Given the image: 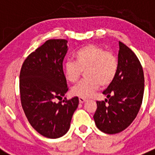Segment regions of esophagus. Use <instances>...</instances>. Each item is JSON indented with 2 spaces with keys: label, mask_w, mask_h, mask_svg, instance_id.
<instances>
[{
  "label": "esophagus",
  "mask_w": 155,
  "mask_h": 155,
  "mask_svg": "<svg viewBox=\"0 0 155 155\" xmlns=\"http://www.w3.org/2000/svg\"><path fill=\"white\" fill-rule=\"evenodd\" d=\"M85 101H86V98H82V97H80V98H79V102H80L81 103H83V102H84Z\"/></svg>",
  "instance_id": "1"
}]
</instances>
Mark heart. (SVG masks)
I'll use <instances>...</instances> for the list:
<instances>
[{"label":"heart","mask_w":155,"mask_h":155,"mask_svg":"<svg viewBox=\"0 0 155 155\" xmlns=\"http://www.w3.org/2000/svg\"><path fill=\"white\" fill-rule=\"evenodd\" d=\"M73 61L64 64V74L67 81L74 83L82 71L86 78L79 81L71 89L74 95L88 98L99 87L112 83L118 71V61L112 52L105 51L97 45L88 44L74 53Z\"/></svg>","instance_id":"1"}]
</instances>
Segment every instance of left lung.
<instances>
[{
  "label": "left lung",
  "mask_w": 155,
  "mask_h": 155,
  "mask_svg": "<svg viewBox=\"0 0 155 155\" xmlns=\"http://www.w3.org/2000/svg\"><path fill=\"white\" fill-rule=\"evenodd\" d=\"M118 71L103 91L105 101L97 102L93 118L98 130L109 134L122 132L136 118L144 90V76L139 60L125 44L119 42Z\"/></svg>",
  "instance_id": "left-lung-1"
}]
</instances>
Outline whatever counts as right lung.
I'll use <instances>...</instances> for the list:
<instances>
[{
    "label": "right lung",
    "mask_w": 155,
    "mask_h": 155,
    "mask_svg": "<svg viewBox=\"0 0 155 155\" xmlns=\"http://www.w3.org/2000/svg\"><path fill=\"white\" fill-rule=\"evenodd\" d=\"M66 39H50L25 59L20 72V95L24 113L37 132L56 139L69 130L78 97L56 102L68 91L63 70L68 52Z\"/></svg>",
    "instance_id": "right-lung-1"
}]
</instances>
